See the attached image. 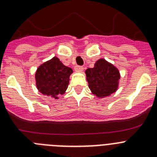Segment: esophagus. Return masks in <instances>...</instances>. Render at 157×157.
Wrapping results in <instances>:
<instances>
[{
    "label": "esophagus",
    "instance_id": "obj_1",
    "mask_svg": "<svg viewBox=\"0 0 157 157\" xmlns=\"http://www.w3.org/2000/svg\"><path fill=\"white\" fill-rule=\"evenodd\" d=\"M75 71H82L84 67L82 66H75Z\"/></svg>",
    "mask_w": 157,
    "mask_h": 157
}]
</instances>
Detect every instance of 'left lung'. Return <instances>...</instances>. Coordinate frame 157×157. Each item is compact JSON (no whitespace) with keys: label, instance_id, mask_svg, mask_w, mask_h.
<instances>
[{"label":"left lung","instance_id":"left-lung-1","mask_svg":"<svg viewBox=\"0 0 157 157\" xmlns=\"http://www.w3.org/2000/svg\"><path fill=\"white\" fill-rule=\"evenodd\" d=\"M85 73L89 88L98 98H105L117 90L120 78V71L105 59H98L94 67L86 69Z\"/></svg>","mask_w":157,"mask_h":157}]
</instances>
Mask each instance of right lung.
Listing matches in <instances>:
<instances>
[{
  "instance_id": "add662e5",
  "label": "right lung",
  "mask_w": 157,
  "mask_h": 157,
  "mask_svg": "<svg viewBox=\"0 0 157 157\" xmlns=\"http://www.w3.org/2000/svg\"><path fill=\"white\" fill-rule=\"evenodd\" d=\"M72 69L65 66L57 57H53L38 67L35 73L36 86L43 95L58 99L67 89Z\"/></svg>"
}]
</instances>
